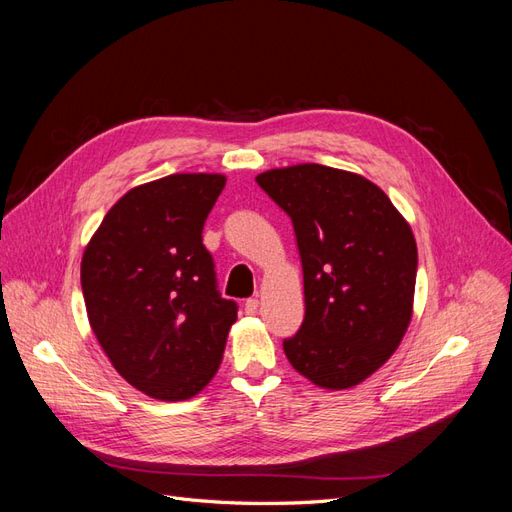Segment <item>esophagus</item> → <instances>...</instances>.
<instances>
[{
    "label": "esophagus",
    "instance_id": "esophagus-1",
    "mask_svg": "<svg viewBox=\"0 0 512 512\" xmlns=\"http://www.w3.org/2000/svg\"><path fill=\"white\" fill-rule=\"evenodd\" d=\"M258 305H260V301L254 297V299H247L245 301V314H250V316H254L256 312H258Z\"/></svg>",
    "mask_w": 512,
    "mask_h": 512
}]
</instances>
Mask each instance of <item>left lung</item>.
Wrapping results in <instances>:
<instances>
[{
	"instance_id": "left-lung-1",
	"label": "left lung",
	"mask_w": 512,
	"mask_h": 512,
	"mask_svg": "<svg viewBox=\"0 0 512 512\" xmlns=\"http://www.w3.org/2000/svg\"><path fill=\"white\" fill-rule=\"evenodd\" d=\"M256 183L292 220L305 318L284 339L290 365L322 389H350L399 348L412 320L416 241L369 179L322 164L271 168Z\"/></svg>"
}]
</instances>
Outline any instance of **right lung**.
I'll use <instances>...</instances> for the list:
<instances>
[{
    "mask_svg": "<svg viewBox=\"0 0 512 512\" xmlns=\"http://www.w3.org/2000/svg\"><path fill=\"white\" fill-rule=\"evenodd\" d=\"M226 177L177 173L136 185L104 215L81 262L87 318L108 361L162 401L218 374L237 303L222 299L203 226Z\"/></svg>",
    "mask_w": 512,
    "mask_h": 512,
    "instance_id": "obj_1",
    "label": "right lung"
}]
</instances>
